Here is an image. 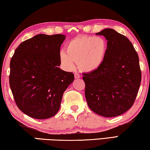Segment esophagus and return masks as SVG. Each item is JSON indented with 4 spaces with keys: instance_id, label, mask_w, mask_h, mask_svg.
<instances>
[{
    "instance_id": "obj_1",
    "label": "esophagus",
    "mask_w": 150,
    "mask_h": 150,
    "mask_svg": "<svg viewBox=\"0 0 150 150\" xmlns=\"http://www.w3.org/2000/svg\"><path fill=\"white\" fill-rule=\"evenodd\" d=\"M74 78H76V79H78V78H80V75L79 74H78V73H75V74H74Z\"/></svg>"
}]
</instances>
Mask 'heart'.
Here are the masks:
<instances>
[{"label":"heart","instance_id":"b5f03b06","mask_svg":"<svg viewBox=\"0 0 150 150\" xmlns=\"http://www.w3.org/2000/svg\"><path fill=\"white\" fill-rule=\"evenodd\" d=\"M107 51V42L100 36H82L75 38L66 45V52L61 50L60 62L65 69L72 70L76 62L81 70L92 72L104 62Z\"/></svg>","mask_w":150,"mask_h":150}]
</instances>
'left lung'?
Masks as SVG:
<instances>
[{
	"instance_id": "8db88e82",
	"label": "left lung",
	"mask_w": 150,
	"mask_h": 150,
	"mask_svg": "<svg viewBox=\"0 0 150 150\" xmlns=\"http://www.w3.org/2000/svg\"><path fill=\"white\" fill-rule=\"evenodd\" d=\"M107 40L104 61L96 70L84 74L88 106L100 116L122 115L132 106L140 86L139 57L130 41L112 28L96 33Z\"/></svg>"
}]
</instances>
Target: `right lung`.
<instances>
[{
	"label": "right lung",
	"instance_id": "add662e5",
	"mask_svg": "<svg viewBox=\"0 0 150 150\" xmlns=\"http://www.w3.org/2000/svg\"><path fill=\"white\" fill-rule=\"evenodd\" d=\"M64 34H40L24 41L11 58L9 84L18 108L35 119L58 112L64 92L74 79L60 68Z\"/></svg>",
	"mask_w": 150,
	"mask_h": 150
}]
</instances>
